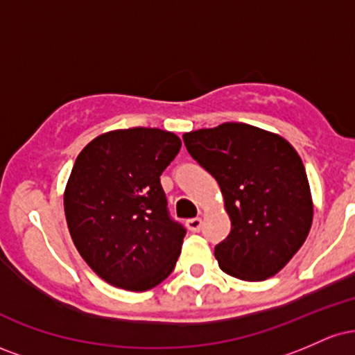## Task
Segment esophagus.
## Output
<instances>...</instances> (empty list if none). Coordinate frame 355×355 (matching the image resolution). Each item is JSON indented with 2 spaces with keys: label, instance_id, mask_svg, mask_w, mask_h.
I'll return each instance as SVG.
<instances>
[{
  "label": "esophagus",
  "instance_id": "1",
  "mask_svg": "<svg viewBox=\"0 0 355 355\" xmlns=\"http://www.w3.org/2000/svg\"><path fill=\"white\" fill-rule=\"evenodd\" d=\"M202 218L200 217H195V218H189L187 220V227H189L190 232H200L202 230Z\"/></svg>",
  "mask_w": 355,
  "mask_h": 355
}]
</instances>
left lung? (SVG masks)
<instances>
[{
  "label": "left lung",
  "instance_id": "8db88e82",
  "mask_svg": "<svg viewBox=\"0 0 355 355\" xmlns=\"http://www.w3.org/2000/svg\"><path fill=\"white\" fill-rule=\"evenodd\" d=\"M187 150L222 190L232 230L215 245L225 274L260 282L287 266L312 225L307 173L295 148L247 123L183 135Z\"/></svg>",
  "mask_w": 355,
  "mask_h": 355
}]
</instances>
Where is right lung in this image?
I'll return each mask as SVG.
<instances>
[{
    "label": "right lung",
    "instance_id": "add662e5",
    "mask_svg": "<svg viewBox=\"0 0 355 355\" xmlns=\"http://www.w3.org/2000/svg\"><path fill=\"white\" fill-rule=\"evenodd\" d=\"M182 140L158 128L115 130L81 150L64 189L73 243L105 282L132 292L172 274L187 230L166 209L160 175Z\"/></svg>",
    "mask_w": 355,
    "mask_h": 355
}]
</instances>
